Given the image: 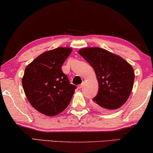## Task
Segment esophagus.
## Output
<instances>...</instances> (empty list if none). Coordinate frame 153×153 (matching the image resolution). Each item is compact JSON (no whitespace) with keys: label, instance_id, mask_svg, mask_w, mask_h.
Segmentation results:
<instances>
[{"label":"esophagus","instance_id":"34e87169","mask_svg":"<svg viewBox=\"0 0 153 153\" xmlns=\"http://www.w3.org/2000/svg\"><path fill=\"white\" fill-rule=\"evenodd\" d=\"M83 85H84V82H83L82 83H81V84H80V85H78V88L79 89H81V88H83Z\"/></svg>","mask_w":153,"mask_h":153}]
</instances>
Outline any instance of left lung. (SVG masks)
Wrapping results in <instances>:
<instances>
[{
	"label": "left lung",
	"instance_id": "obj_1",
	"mask_svg": "<svg viewBox=\"0 0 153 153\" xmlns=\"http://www.w3.org/2000/svg\"><path fill=\"white\" fill-rule=\"evenodd\" d=\"M79 53L91 65L97 76L99 89L94 106L110 111L123 105L130 95L134 81L131 65L120 56L99 47L84 48Z\"/></svg>",
	"mask_w": 153,
	"mask_h": 153
}]
</instances>
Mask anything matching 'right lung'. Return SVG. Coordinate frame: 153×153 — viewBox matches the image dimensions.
Wrapping results in <instances>:
<instances>
[{"mask_svg": "<svg viewBox=\"0 0 153 153\" xmlns=\"http://www.w3.org/2000/svg\"><path fill=\"white\" fill-rule=\"evenodd\" d=\"M72 52L58 47L45 52L25 69L22 85L33 108L49 116L58 115L70 104L76 87L71 84L61 67Z\"/></svg>", "mask_w": 153, "mask_h": 153, "instance_id": "obj_1", "label": "right lung"}]
</instances>
